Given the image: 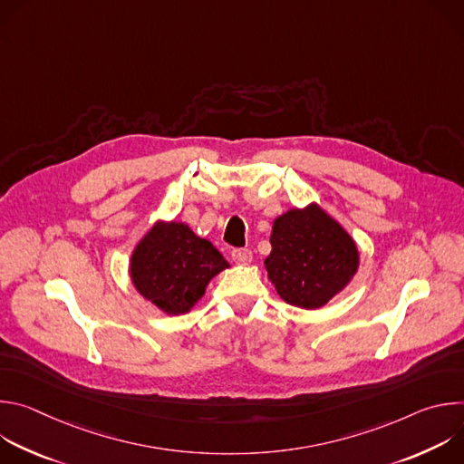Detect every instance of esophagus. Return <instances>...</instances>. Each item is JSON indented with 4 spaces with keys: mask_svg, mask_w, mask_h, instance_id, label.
Listing matches in <instances>:
<instances>
[{
    "mask_svg": "<svg viewBox=\"0 0 464 464\" xmlns=\"http://www.w3.org/2000/svg\"><path fill=\"white\" fill-rule=\"evenodd\" d=\"M231 258H233L237 264H249L251 258H253V255H251V251H249L247 247H235V249L231 251Z\"/></svg>",
    "mask_w": 464,
    "mask_h": 464,
    "instance_id": "obj_1",
    "label": "esophagus"
}]
</instances>
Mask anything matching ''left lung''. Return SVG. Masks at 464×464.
I'll list each match as a JSON object with an SVG mask.
<instances>
[{"mask_svg":"<svg viewBox=\"0 0 464 464\" xmlns=\"http://www.w3.org/2000/svg\"><path fill=\"white\" fill-rule=\"evenodd\" d=\"M270 242L264 266L277 294L294 306H323L356 274L354 240L317 206L279 217Z\"/></svg>","mask_w":464,"mask_h":464,"instance_id":"1","label":"left lung"}]
</instances>
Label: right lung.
Instances as JSON below:
<instances>
[{"label": "right lung", "instance_id": "right-lung-1", "mask_svg": "<svg viewBox=\"0 0 464 464\" xmlns=\"http://www.w3.org/2000/svg\"><path fill=\"white\" fill-rule=\"evenodd\" d=\"M224 268L227 262L222 253L178 222L152 227L130 264L138 292L172 315L188 312Z\"/></svg>", "mask_w": 464, "mask_h": 464}]
</instances>
